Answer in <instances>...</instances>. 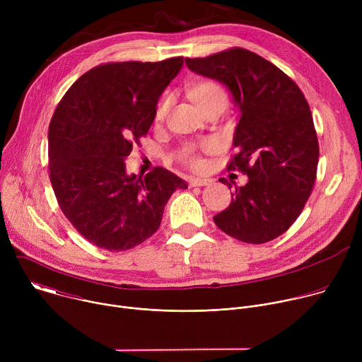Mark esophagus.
<instances>
[{
  "mask_svg": "<svg viewBox=\"0 0 362 362\" xmlns=\"http://www.w3.org/2000/svg\"><path fill=\"white\" fill-rule=\"evenodd\" d=\"M189 186L190 187H196V186H208L211 183L209 179H189Z\"/></svg>",
  "mask_w": 362,
  "mask_h": 362,
  "instance_id": "obj_1",
  "label": "esophagus"
}]
</instances>
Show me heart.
I'll return each mask as SVG.
<instances>
[{"instance_id": "1", "label": "heart", "mask_w": 362, "mask_h": 362, "mask_svg": "<svg viewBox=\"0 0 362 362\" xmlns=\"http://www.w3.org/2000/svg\"><path fill=\"white\" fill-rule=\"evenodd\" d=\"M187 94L194 105L204 115L211 112L212 109L225 107L228 103L226 90L218 81L209 80V78L199 80V81H194L193 84H190L187 88ZM172 105H173L172 94H169V93L163 94L162 98L158 101L156 109H154V120H156V123H163L168 119ZM218 150H219L218 143L208 140V141L202 143L200 146L187 144V146L182 147L175 154V158L179 163H182L187 169H190L193 172H203L206 169V160L202 156V151L212 153V151H218Z\"/></svg>"}]
</instances>
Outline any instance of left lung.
<instances>
[{"label": "left lung", "instance_id": "obj_1", "mask_svg": "<svg viewBox=\"0 0 362 362\" xmlns=\"http://www.w3.org/2000/svg\"><path fill=\"white\" fill-rule=\"evenodd\" d=\"M185 62L226 84L240 109L228 169L246 175L247 183L235 187L214 221L240 242L267 243L293 225L315 185L320 144L311 109L288 74L246 48Z\"/></svg>", "mask_w": 362, "mask_h": 362}]
</instances>
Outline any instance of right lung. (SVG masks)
Here are the masks:
<instances>
[{"mask_svg": "<svg viewBox=\"0 0 362 362\" xmlns=\"http://www.w3.org/2000/svg\"><path fill=\"white\" fill-rule=\"evenodd\" d=\"M183 57L105 63L63 95L48 127V175L74 229L106 250H129L160 226L165 206L186 183L156 166L126 175V159L154 120L159 95Z\"/></svg>", "mask_w": 362, "mask_h": 362, "instance_id": "obj_1", "label": "right lung"}]
</instances>
